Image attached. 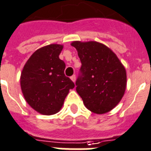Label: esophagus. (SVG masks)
Instances as JSON below:
<instances>
[{"label": "esophagus", "mask_w": 151, "mask_h": 151, "mask_svg": "<svg viewBox=\"0 0 151 151\" xmlns=\"http://www.w3.org/2000/svg\"><path fill=\"white\" fill-rule=\"evenodd\" d=\"M70 78H71V79H72V81L75 83V81H76V76H75V75H73V76H72L70 77Z\"/></svg>", "instance_id": "esophagus-1"}]
</instances>
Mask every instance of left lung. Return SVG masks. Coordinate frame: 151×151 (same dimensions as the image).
I'll return each instance as SVG.
<instances>
[{
	"mask_svg": "<svg viewBox=\"0 0 151 151\" xmlns=\"http://www.w3.org/2000/svg\"><path fill=\"white\" fill-rule=\"evenodd\" d=\"M72 46L82 63L76 86L84 105L96 114L110 111L125 93L123 65L110 48L98 42L74 41Z\"/></svg>",
	"mask_w": 151,
	"mask_h": 151,
	"instance_id": "1",
	"label": "left lung"
}]
</instances>
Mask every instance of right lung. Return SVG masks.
Here are the masks:
<instances>
[{
	"mask_svg": "<svg viewBox=\"0 0 151 151\" xmlns=\"http://www.w3.org/2000/svg\"><path fill=\"white\" fill-rule=\"evenodd\" d=\"M63 49L50 44L36 50L26 61L20 78L21 89L31 108L50 115L61 110L74 83L64 73L65 64L59 58Z\"/></svg>",
	"mask_w": 151,
	"mask_h": 151,
	"instance_id": "obj_1",
	"label": "right lung"
}]
</instances>
